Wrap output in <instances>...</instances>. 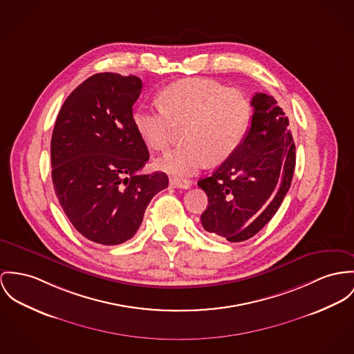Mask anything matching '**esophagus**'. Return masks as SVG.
Returning a JSON list of instances; mask_svg holds the SVG:
<instances>
[{
	"instance_id": "1",
	"label": "esophagus",
	"mask_w": 354,
	"mask_h": 354,
	"mask_svg": "<svg viewBox=\"0 0 354 354\" xmlns=\"http://www.w3.org/2000/svg\"><path fill=\"white\" fill-rule=\"evenodd\" d=\"M169 185H171L172 187H175V189H185V190H187V189H190L191 182L190 180H186V179L172 178V179L169 180Z\"/></svg>"
}]
</instances>
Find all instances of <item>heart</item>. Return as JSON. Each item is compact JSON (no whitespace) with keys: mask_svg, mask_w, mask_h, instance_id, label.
<instances>
[{"mask_svg":"<svg viewBox=\"0 0 354 354\" xmlns=\"http://www.w3.org/2000/svg\"><path fill=\"white\" fill-rule=\"evenodd\" d=\"M160 105L141 106L133 121L145 144L167 151L175 125H185L186 144L158 160L164 172L186 178L207 164L223 163L241 147L249 129L252 105L241 90L207 78L174 82L160 93Z\"/></svg>","mask_w":354,"mask_h":354,"instance_id":"heart-1","label":"heart"}]
</instances>
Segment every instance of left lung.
Instances as JSON below:
<instances>
[{
    "instance_id": "1",
    "label": "left lung",
    "mask_w": 354,
    "mask_h": 354,
    "mask_svg": "<svg viewBox=\"0 0 354 354\" xmlns=\"http://www.w3.org/2000/svg\"><path fill=\"white\" fill-rule=\"evenodd\" d=\"M241 147L198 186L209 203L201 216L212 236L241 243L257 234L276 214L295 169V142L288 117L276 100L256 93Z\"/></svg>"
}]
</instances>
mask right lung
<instances>
[{"mask_svg":"<svg viewBox=\"0 0 354 354\" xmlns=\"http://www.w3.org/2000/svg\"><path fill=\"white\" fill-rule=\"evenodd\" d=\"M141 88L135 75L95 74L67 97L55 122V194L73 226L97 244L132 239L151 199L168 187L164 172L140 174L149 159L133 121Z\"/></svg>","mask_w":354,"mask_h":354,"instance_id":"1","label":"right lung"}]
</instances>
